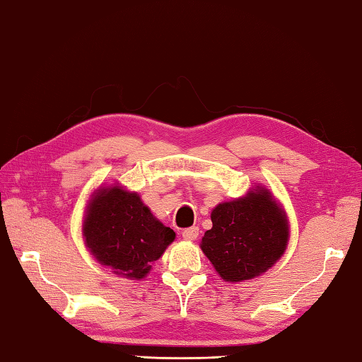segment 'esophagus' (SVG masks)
Returning a JSON list of instances; mask_svg holds the SVG:
<instances>
[{"label":"esophagus","instance_id":"1","mask_svg":"<svg viewBox=\"0 0 362 362\" xmlns=\"http://www.w3.org/2000/svg\"><path fill=\"white\" fill-rule=\"evenodd\" d=\"M198 235H199L198 226H189V228H185L182 231L183 240H187V241H194L196 238H198Z\"/></svg>","mask_w":362,"mask_h":362}]
</instances>
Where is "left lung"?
I'll list each match as a JSON object with an SVG mask.
<instances>
[{
  "label": "left lung",
  "instance_id": "obj_1",
  "mask_svg": "<svg viewBox=\"0 0 362 362\" xmlns=\"http://www.w3.org/2000/svg\"><path fill=\"white\" fill-rule=\"evenodd\" d=\"M211 220L212 228L204 233L201 249L225 281L259 276L284 254L287 220L267 189L218 204Z\"/></svg>",
  "mask_w": 362,
  "mask_h": 362
}]
</instances>
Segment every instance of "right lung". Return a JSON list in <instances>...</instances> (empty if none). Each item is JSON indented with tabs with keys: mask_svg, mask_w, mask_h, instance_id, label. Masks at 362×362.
Returning <instances> with one entry per match:
<instances>
[{
	"mask_svg": "<svg viewBox=\"0 0 362 362\" xmlns=\"http://www.w3.org/2000/svg\"><path fill=\"white\" fill-rule=\"evenodd\" d=\"M83 231L97 262L134 279H142L175 240L174 230L153 217L137 193L119 187L95 194Z\"/></svg>",
	"mask_w": 362,
	"mask_h": 362,
	"instance_id": "1",
	"label": "right lung"
}]
</instances>
